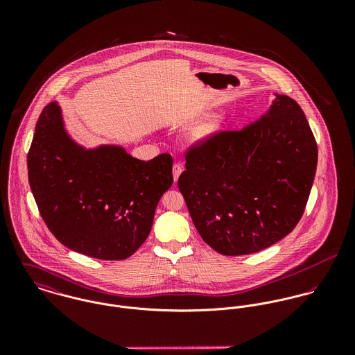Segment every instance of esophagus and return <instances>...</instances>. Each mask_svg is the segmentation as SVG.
I'll use <instances>...</instances> for the list:
<instances>
[{
  "instance_id": "1",
  "label": "esophagus",
  "mask_w": 355,
  "mask_h": 355,
  "mask_svg": "<svg viewBox=\"0 0 355 355\" xmlns=\"http://www.w3.org/2000/svg\"><path fill=\"white\" fill-rule=\"evenodd\" d=\"M172 172H173V180L176 182L180 176V173L183 172V165L180 162H175L173 164V168H172Z\"/></svg>"
}]
</instances>
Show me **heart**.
<instances>
[{"label":"heart","mask_w":355,"mask_h":355,"mask_svg":"<svg viewBox=\"0 0 355 355\" xmlns=\"http://www.w3.org/2000/svg\"><path fill=\"white\" fill-rule=\"evenodd\" d=\"M221 124H223L221 116H213V117L205 120L194 127V130L191 131V139L196 142H202V141L211 138L220 130Z\"/></svg>","instance_id":"b5f03b06"}]
</instances>
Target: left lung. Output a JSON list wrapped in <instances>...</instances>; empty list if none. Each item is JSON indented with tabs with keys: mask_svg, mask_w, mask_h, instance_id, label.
<instances>
[{
	"mask_svg": "<svg viewBox=\"0 0 355 355\" xmlns=\"http://www.w3.org/2000/svg\"><path fill=\"white\" fill-rule=\"evenodd\" d=\"M315 168L317 144L304 110L276 94L257 121L189 148L178 186L203 242L223 255H246L297 227Z\"/></svg>",
	"mask_w": 355,
	"mask_h": 355,
	"instance_id": "left-lung-1",
	"label": "left lung"
}]
</instances>
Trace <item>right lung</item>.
<instances>
[{"mask_svg":"<svg viewBox=\"0 0 355 355\" xmlns=\"http://www.w3.org/2000/svg\"><path fill=\"white\" fill-rule=\"evenodd\" d=\"M172 164L168 153L142 161L120 146H78L57 102L44 107L27 154L30 187L55 239L107 261L128 258L149 236L157 203L173 183Z\"/></svg>","mask_w":355,"mask_h":355,"instance_id":"obj_1","label":"right lung"}]
</instances>
